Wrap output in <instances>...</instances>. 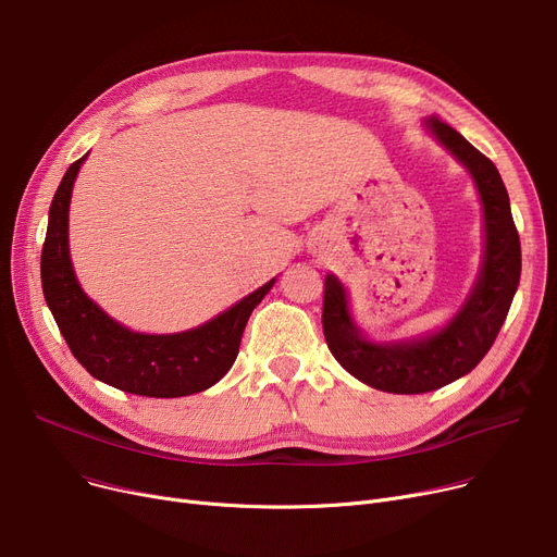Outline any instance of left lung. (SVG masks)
I'll list each match as a JSON object with an SVG mask.
<instances>
[{"mask_svg":"<svg viewBox=\"0 0 557 557\" xmlns=\"http://www.w3.org/2000/svg\"><path fill=\"white\" fill-rule=\"evenodd\" d=\"M425 127L468 168L484 206V262L463 307L432 336L372 343L351 320L345 286L336 275L324 277L322 329L333 358L364 385L389 394L432 392L472 372L493 347L522 273L520 235L495 163L436 116Z\"/></svg>","mask_w":557,"mask_h":557,"instance_id":"left-lung-1","label":"left lung"}]
</instances>
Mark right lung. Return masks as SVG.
<instances>
[{
	"instance_id": "1",
	"label": "right lung",
	"mask_w": 557,
	"mask_h": 557,
	"mask_svg": "<svg viewBox=\"0 0 557 557\" xmlns=\"http://www.w3.org/2000/svg\"><path fill=\"white\" fill-rule=\"evenodd\" d=\"M83 161L71 163L58 185L42 246L45 300L71 354L94 379L138 396L176 398L212 387L233 367L246 322L275 280L190 331L154 336L119 324L87 298L69 257V203Z\"/></svg>"
}]
</instances>
